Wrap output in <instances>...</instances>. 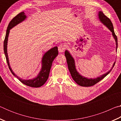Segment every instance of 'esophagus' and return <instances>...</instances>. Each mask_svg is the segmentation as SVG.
<instances>
[{
	"instance_id": "esophagus-1",
	"label": "esophagus",
	"mask_w": 121,
	"mask_h": 121,
	"mask_svg": "<svg viewBox=\"0 0 121 121\" xmlns=\"http://www.w3.org/2000/svg\"><path fill=\"white\" fill-rule=\"evenodd\" d=\"M65 46L64 45H60L58 47V51L60 53H62L65 51Z\"/></svg>"
}]
</instances>
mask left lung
<instances>
[{"label": "left lung", "instance_id": "obj_1", "mask_svg": "<svg viewBox=\"0 0 121 121\" xmlns=\"http://www.w3.org/2000/svg\"><path fill=\"white\" fill-rule=\"evenodd\" d=\"M98 16L99 21L112 32V36L113 37L115 41L116 52H117L118 46L117 38L114 32L113 26H112V24L111 21H110L109 18H108L107 16L105 15V14L103 13V12L102 11L99 12V13L98 14ZM65 55L67 59V65H68L69 70L70 71L71 77H72L73 81H74L78 85H80L81 86H93L96 83L99 82V81L103 79L104 77H105L111 71L112 68H113L114 66L115 63V62H114L113 63V65H112V68L110 69L109 71H107V73H104V74L100 76L99 77L94 78H88L87 77H85L84 76H83L81 75L80 73H78V71L77 70L76 68L75 59L73 58V56H71V54H70V53L69 52V51L68 50H65Z\"/></svg>", "mask_w": 121, "mask_h": 121}]
</instances>
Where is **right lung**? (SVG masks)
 Here are the masks:
<instances>
[{
	"label": "right lung",
	"mask_w": 121,
	"mask_h": 121,
	"mask_svg": "<svg viewBox=\"0 0 121 121\" xmlns=\"http://www.w3.org/2000/svg\"><path fill=\"white\" fill-rule=\"evenodd\" d=\"M26 17H27L25 15L24 12H22L18 14L9 22L7 29L6 34L4 42V51L8 65H9V68L12 74L17 79H19V80L24 84L32 87H39L43 85L45 83L46 81L48 80L53 61L58 55V47L55 46L44 53L42 58V61H41V65H42L41 66L42 67H41L40 71L36 77L32 79H22L21 77L16 75L12 70L9 65V58L7 53L8 38H9L10 30L16 25H17L18 24L24 21L26 19Z\"/></svg>",
	"instance_id": "obj_1"
}]
</instances>
